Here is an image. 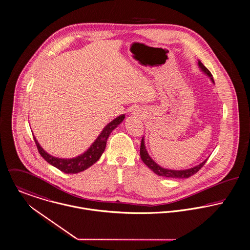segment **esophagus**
<instances>
[{
  "mask_svg": "<svg viewBox=\"0 0 250 250\" xmlns=\"http://www.w3.org/2000/svg\"><path fill=\"white\" fill-rule=\"evenodd\" d=\"M133 114H134L135 116H138V117L142 116V115H141V112H139L138 110H134V111H133Z\"/></svg>",
  "mask_w": 250,
  "mask_h": 250,
  "instance_id": "obj_1",
  "label": "esophagus"
}]
</instances>
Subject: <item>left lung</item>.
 I'll use <instances>...</instances> for the list:
<instances>
[{
    "label": "left lung",
    "instance_id": "obj_1",
    "mask_svg": "<svg viewBox=\"0 0 250 250\" xmlns=\"http://www.w3.org/2000/svg\"><path fill=\"white\" fill-rule=\"evenodd\" d=\"M198 65L201 69V71L203 73H205L208 78H210V81L212 82V83H214L212 75L210 74V72L203 65V63L199 60L198 61ZM140 154H141V158L143 160V162L153 172H155L156 174L160 175V176H164V177H170V178H188L191 175H193L194 173H196L202 167L204 166L207 162V159L205 161H203L201 164L197 165V166L190 167V168H186V169H168L165 168L163 167L159 166L148 154L146 146H145V138L143 137L142 139V144H141V149H140Z\"/></svg>",
    "mask_w": 250,
    "mask_h": 250
}]
</instances>
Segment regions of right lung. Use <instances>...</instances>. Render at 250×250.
Instances as JSON below:
<instances>
[{
	"instance_id": "obj_1",
	"label": "right lung",
	"mask_w": 250,
	"mask_h": 250,
	"mask_svg": "<svg viewBox=\"0 0 250 250\" xmlns=\"http://www.w3.org/2000/svg\"><path fill=\"white\" fill-rule=\"evenodd\" d=\"M125 115L121 114L112 121H110L101 132L99 137L96 139V141L90 146V147L80 156H77L75 158L71 159H62L58 157H54L50 154H48L46 151L43 150V148L40 146L37 139L34 137L36 146L38 147V150L41 154V156L48 162L50 165H52L58 169L62 170L65 173H78L84 169L88 168L89 167L95 164L102 154L104 153L106 146V141L110 135V133L124 120Z\"/></svg>"
}]
</instances>
